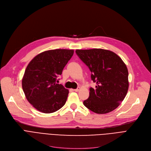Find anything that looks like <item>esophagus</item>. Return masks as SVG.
Instances as JSON below:
<instances>
[{
  "label": "esophagus",
  "mask_w": 151,
  "mask_h": 151,
  "mask_svg": "<svg viewBox=\"0 0 151 151\" xmlns=\"http://www.w3.org/2000/svg\"><path fill=\"white\" fill-rule=\"evenodd\" d=\"M80 88H77V89H74L73 91H75V92H78L79 91H80Z\"/></svg>",
  "instance_id": "34e87169"
}]
</instances>
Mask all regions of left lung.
<instances>
[{
	"mask_svg": "<svg viewBox=\"0 0 151 151\" xmlns=\"http://www.w3.org/2000/svg\"><path fill=\"white\" fill-rule=\"evenodd\" d=\"M76 53L91 71L96 88H90L84 105L97 114L114 110L129 89V72L125 63L114 52L104 49L76 50Z\"/></svg>",
	"mask_w": 151,
	"mask_h": 151,
	"instance_id": "1",
	"label": "left lung"
}]
</instances>
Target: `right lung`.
<instances>
[{
  "label": "right lung",
  "instance_id": "add662e5",
  "mask_svg": "<svg viewBox=\"0 0 151 151\" xmlns=\"http://www.w3.org/2000/svg\"><path fill=\"white\" fill-rule=\"evenodd\" d=\"M73 53V50H47L29 63L22 87L27 101L39 111L52 113L65 105L69 91L56 80Z\"/></svg>",
  "mask_w": 151,
  "mask_h": 151
}]
</instances>
